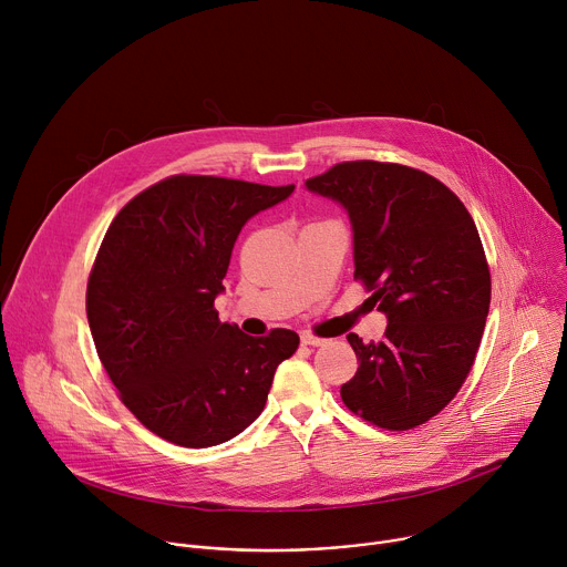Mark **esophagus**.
<instances>
[{"label": "esophagus", "instance_id": "esophagus-1", "mask_svg": "<svg viewBox=\"0 0 567 567\" xmlns=\"http://www.w3.org/2000/svg\"><path fill=\"white\" fill-rule=\"evenodd\" d=\"M300 341H302V346H311V348H318V346L326 343V339L313 337V334H309V332H302V334H300Z\"/></svg>", "mask_w": 567, "mask_h": 567}]
</instances>
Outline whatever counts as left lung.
Masks as SVG:
<instances>
[{
  "mask_svg": "<svg viewBox=\"0 0 567 567\" xmlns=\"http://www.w3.org/2000/svg\"><path fill=\"white\" fill-rule=\"evenodd\" d=\"M350 215L354 280L388 316L379 343L348 341L357 374L346 406L385 431L435 417L475 361L492 302V274L466 206L435 177L383 161H343L305 182Z\"/></svg>",
  "mask_w": 567,
  "mask_h": 567,
  "instance_id": "obj_1",
  "label": "left lung"
}]
</instances>
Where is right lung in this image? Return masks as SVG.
<instances>
[{
	"mask_svg": "<svg viewBox=\"0 0 567 567\" xmlns=\"http://www.w3.org/2000/svg\"><path fill=\"white\" fill-rule=\"evenodd\" d=\"M293 193L208 175H173L110 224L87 282L99 359L125 409L154 435L206 449L262 413L298 334L254 339L221 322L215 296L235 239L256 213Z\"/></svg>",
	"mask_w": 567,
	"mask_h": 567,
	"instance_id": "right-lung-1",
	"label": "right lung"
}]
</instances>
